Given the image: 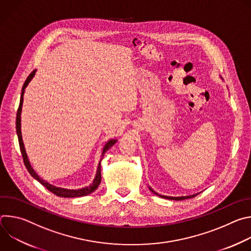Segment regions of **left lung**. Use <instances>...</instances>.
<instances>
[{
  "label": "left lung",
  "instance_id": "obj_1",
  "mask_svg": "<svg viewBox=\"0 0 251 251\" xmlns=\"http://www.w3.org/2000/svg\"><path fill=\"white\" fill-rule=\"evenodd\" d=\"M150 189V191L151 192H153L154 194H156V195H158L157 193H155L151 188H149ZM159 197H161V198H164V199H168V200H174V201H183V200H187V199H192V198H194V197H196V196H198V194H195V195H191V196H186V197H167V196H160V195H158Z\"/></svg>",
  "mask_w": 251,
  "mask_h": 251
}]
</instances>
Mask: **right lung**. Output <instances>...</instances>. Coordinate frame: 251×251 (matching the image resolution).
Listing matches in <instances>:
<instances>
[{
	"instance_id": "1",
	"label": "right lung",
	"mask_w": 251,
	"mask_h": 251,
	"mask_svg": "<svg viewBox=\"0 0 251 251\" xmlns=\"http://www.w3.org/2000/svg\"><path fill=\"white\" fill-rule=\"evenodd\" d=\"M35 75V70H33L32 73L27 76L26 80L25 81L24 85H23V89H22V94H21V100H20V105H19V108H18V112H17V119H16V129H17V134H18V138H19V144H20V149H21V152H22V156H23V160H24V163H25V168L27 169L28 173L31 175L32 177H34L35 180L39 181L44 187H46L50 192H51L52 194L56 195L57 197H61V198H78V197H84V196H87L91 193H93L97 188L98 186L100 185L101 183V161L103 158H101L99 164H98V168H97V172H96V176L94 177V180L92 182V184L88 187H85V188H82V189H79V190H67V189H62V188H57L55 186H52L50 185V183L46 182L45 180H43V178L38 176V174L35 173L32 169V167L30 166L29 164V161L27 159V155L25 153V146H24V142H23V138H22V132H21V113H22V107H23V101H24V93H25V87L27 86V84L29 83V81L32 79V77L34 76ZM117 142L116 139H111L109 140L108 142L106 143L104 148H103V151H102V156L106 153V151H108V149H110L115 143Z\"/></svg>"
}]
</instances>
